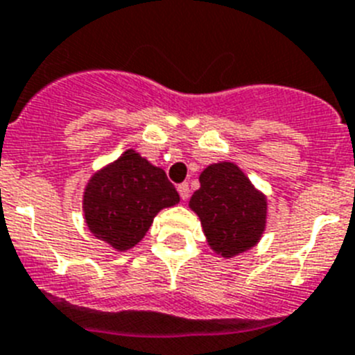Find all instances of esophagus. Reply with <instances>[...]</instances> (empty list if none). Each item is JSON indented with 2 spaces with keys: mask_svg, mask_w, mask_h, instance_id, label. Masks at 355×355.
Segmentation results:
<instances>
[{
  "mask_svg": "<svg viewBox=\"0 0 355 355\" xmlns=\"http://www.w3.org/2000/svg\"><path fill=\"white\" fill-rule=\"evenodd\" d=\"M178 189V195H180V198L184 200V202H186L187 198H189V184H186V182H184V184H180V186L177 187Z\"/></svg>",
  "mask_w": 355,
  "mask_h": 355,
  "instance_id": "1",
  "label": "esophagus"
}]
</instances>
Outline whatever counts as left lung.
Listing matches in <instances>:
<instances>
[{
    "label": "left lung",
    "instance_id": "obj_1",
    "mask_svg": "<svg viewBox=\"0 0 355 355\" xmlns=\"http://www.w3.org/2000/svg\"><path fill=\"white\" fill-rule=\"evenodd\" d=\"M189 205L200 216L211 248L223 257L243 254L263 236L266 198L232 162L203 169Z\"/></svg>",
    "mask_w": 355,
    "mask_h": 355
}]
</instances>
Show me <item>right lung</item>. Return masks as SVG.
<instances>
[{
	"label": "right lung",
	"instance_id": "1",
	"mask_svg": "<svg viewBox=\"0 0 355 355\" xmlns=\"http://www.w3.org/2000/svg\"><path fill=\"white\" fill-rule=\"evenodd\" d=\"M178 200L164 171L128 150L89 180L85 221L98 239L116 250H128L143 239L157 212Z\"/></svg>",
	"mask_w": 355,
	"mask_h": 355
}]
</instances>
